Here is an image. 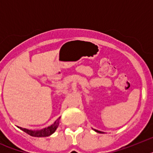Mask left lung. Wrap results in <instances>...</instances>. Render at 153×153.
Returning <instances> with one entry per match:
<instances>
[{
	"label": "left lung",
	"instance_id": "obj_1",
	"mask_svg": "<svg viewBox=\"0 0 153 153\" xmlns=\"http://www.w3.org/2000/svg\"><path fill=\"white\" fill-rule=\"evenodd\" d=\"M94 130H95L96 132H99V133H102V132H101V131H98V130H97V129H94Z\"/></svg>",
	"mask_w": 153,
	"mask_h": 153
}]
</instances>
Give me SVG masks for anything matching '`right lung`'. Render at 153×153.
Here are the masks:
<instances>
[{
    "instance_id": "right-lung-1",
    "label": "right lung",
    "mask_w": 153,
    "mask_h": 153,
    "mask_svg": "<svg viewBox=\"0 0 153 153\" xmlns=\"http://www.w3.org/2000/svg\"><path fill=\"white\" fill-rule=\"evenodd\" d=\"M60 117H59L55 121L54 123L52 124L50 126L47 127V128L40 129V130H31V129H25V128H22V127H18V128H20L21 130L25 132L31 136H34V137H47V136L52 135L56 131V129H57L58 126H59V122H60Z\"/></svg>"
}]
</instances>
